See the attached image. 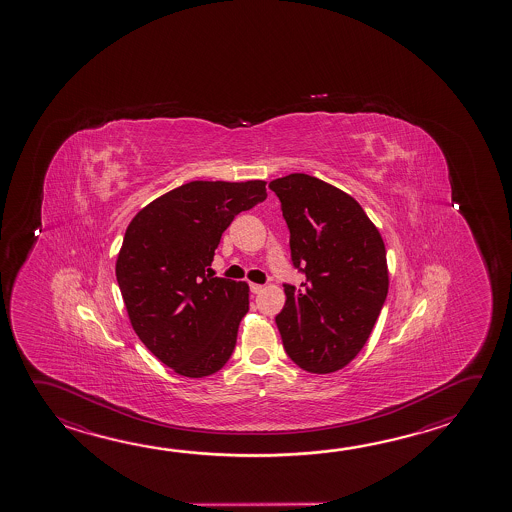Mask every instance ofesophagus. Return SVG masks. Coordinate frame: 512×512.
<instances>
[{"instance_id":"esophagus-1","label":"esophagus","mask_w":512,"mask_h":512,"mask_svg":"<svg viewBox=\"0 0 512 512\" xmlns=\"http://www.w3.org/2000/svg\"><path fill=\"white\" fill-rule=\"evenodd\" d=\"M250 291H252L253 295H259V293H262L264 291V286L262 284H250Z\"/></svg>"}]
</instances>
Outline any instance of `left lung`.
I'll return each instance as SVG.
<instances>
[{"label": "left lung", "instance_id": "1", "mask_svg": "<svg viewBox=\"0 0 512 512\" xmlns=\"http://www.w3.org/2000/svg\"><path fill=\"white\" fill-rule=\"evenodd\" d=\"M289 228L293 266L305 275L284 284L277 314L287 356L313 374H329L358 356L388 293L385 243L358 201L309 174L269 183Z\"/></svg>", "mask_w": 512, "mask_h": 512}]
</instances>
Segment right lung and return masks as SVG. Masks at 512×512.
I'll use <instances>...</instances> for the list:
<instances>
[{"instance_id":"right-lung-1","label":"right lung","mask_w":512,"mask_h":512,"mask_svg":"<svg viewBox=\"0 0 512 512\" xmlns=\"http://www.w3.org/2000/svg\"><path fill=\"white\" fill-rule=\"evenodd\" d=\"M266 181H190L142 208L127 226L118 287L138 338L185 377L225 367L250 309L246 282L208 275L237 214L266 199Z\"/></svg>"}]
</instances>
